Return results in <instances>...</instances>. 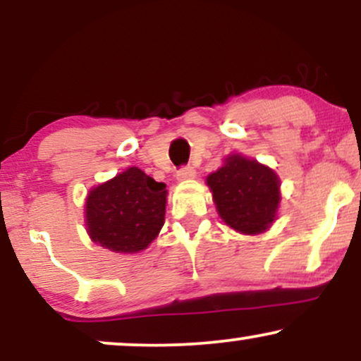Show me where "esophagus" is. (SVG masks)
Listing matches in <instances>:
<instances>
[{"label":"esophagus","instance_id":"obj_1","mask_svg":"<svg viewBox=\"0 0 361 361\" xmlns=\"http://www.w3.org/2000/svg\"><path fill=\"white\" fill-rule=\"evenodd\" d=\"M195 176H197V171H195L192 166H183L181 169H178V173H176V178L180 181L193 180Z\"/></svg>","mask_w":361,"mask_h":361}]
</instances>
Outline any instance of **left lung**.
Listing matches in <instances>:
<instances>
[{
	"label": "left lung",
	"instance_id": "8db88e82",
	"mask_svg": "<svg viewBox=\"0 0 361 361\" xmlns=\"http://www.w3.org/2000/svg\"><path fill=\"white\" fill-rule=\"evenodd\" d=\"M207 186L222 222L235 233L261 234L276 221L280 178L267 164L239 152L229 154L217 171L207 176Z\"/></svg>",
	"mask_w": 361,
	"mask_h": 361
}]
</instances>
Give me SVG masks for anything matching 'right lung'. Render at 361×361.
Listing matches in <instances>:
<instances>
[{
    "label": "right lung",
    "instance_id": "add662e5",
    "mask_svg": "<svg viewBox=\"0 0 361 361\" xmlns=\"http://www.w3.org/2000/svg\"><path fill=\"white\" fill-rule=\"evenodd\" d=\"M168 190L137 166L90 190L85 226L90 239L118 255L144 251L159 234Z\"/></svg>",
    "mask_w": 361,
    "mask_h": 361
}]
</instances>
